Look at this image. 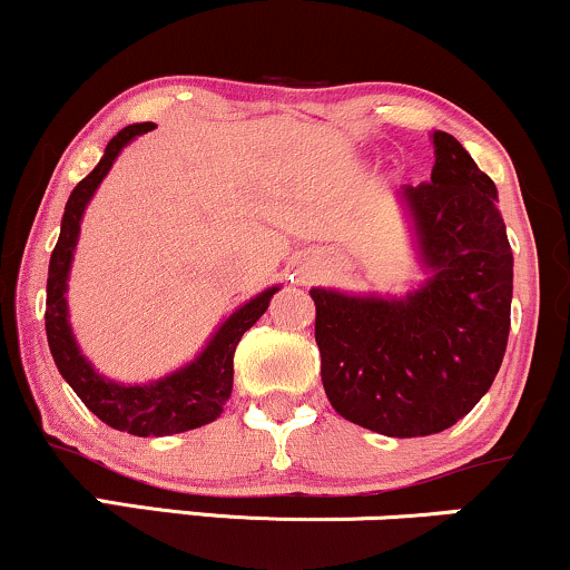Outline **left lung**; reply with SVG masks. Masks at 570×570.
<instances>
[{"label":"left lung","instance_id":"obj_1","mask_svg":"<svg viewBox=\"0 0 570 570\" xmlns=\"http://www.w3.org/2000/svg\"><path fill=\"white\" fill-rule=\"evenodd\" d=\"M431 141V181L396 193L426 278L396 297L311 289L330 404L399 440L440 434L488 394L512 311L514 259L493 179L450 134Z\"/></svg>","mask_w":570,"mask_h":570}]
</instances>
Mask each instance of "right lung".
<instances>
[{
	"label": "right lung",
	"instance_id": "obj_1",
	"mask_svg": "<svg viewBox=\"0 0 570 570\" xmlns=\"http://www.w3.org/2000/svg\"><path fill=\"white\" fill-rule=\"evenodd\" d=\"M155 122H134L104 149V158L85 179L71 189L67 208H63L61 235L50 254L48 271V307H45V330H48V345L61 377L71 385L82 404L101 417L107 426L126 431L134 436H168L181 431L206 426L217 421L222 407L233 394V356L240 337L259 322V316L271 305L273 294L281 286H267L257 297L246 299L235 307L230 316L222 322L208 343L203 345L198 356L185 367L168 372L158 381L147 383H120L101 375L90 358L85 356L77 343L75 330L69 322V273L75 263V248L80 240V225L90 198L96 195L104 176L109 174L117 155L128 147L136 136L153 130Z\"/></svg>",
	"mask_w": 570,
	"mask_h": 570
}]
</instances>
